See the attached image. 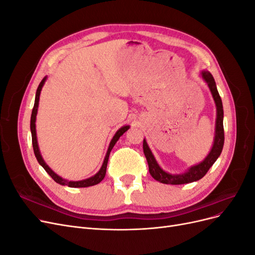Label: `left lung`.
Returning <instances> with one entry per match:
<instances>
[{
	"instance_id": "obj_1",
	"label": "left lung",
	"mask_w": 255,
	"mask_h": 255,
	"mask_svg": "<svg viewBox=\"0 0 255 255\" xmlns=\"http://www.w3.org/2000/svg\"><path fill=\"white\" fill-rule=\"evenodd\" d=\"M202 79L207 83V86L210 88L212 96L214 98V101L216 103V110H217V117H216V128H215V138H214V144L210 153L204 158L203 161L196 165L191 166L186 172L181 174H171L164 171L163 169L159 167L156 159L154 158L148 143L145 139H143V153L149 165V171L150 174L153 176V179L163 183V184H171V185H181V184H187L191 182H196L206 174V172L210 170V168L214 165V163L219 157L220 153L223 148V143H225V130H223V107L222 101L219 96V92L216 87V83L213 78V75L208 71L201 72Z\"/></svg>"
}]
</instances>
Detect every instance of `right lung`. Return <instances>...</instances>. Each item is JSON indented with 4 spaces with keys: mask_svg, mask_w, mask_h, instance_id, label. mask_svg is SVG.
I'll return each instance as SVG.
<instances>
[{
    "mask_svg": "<svg viewBox=\"0 0 255 255\" xmlns=\"http://www.w3.org/2000/svg\"><path fill=\"white\" fill-rule=\"evenodd\" d=\"M45 80H47V76H44L43 80L40 82L39 86H38L37 88V91H36V98H35V104H34V107H33V111H32V116H30V132H32V142H33V149H34V153H35V156L38 160V163H39L45 171H47L50 176L52 177V179L55 181L56 183L60 184V185H67V186L69 187H88V186H94V185H97L99 184L100 182H101L104 176L106 174V168H107V161H109V157H110V153L112 151V149L114 148V145L116 144V142L118 141V139L120 138V136H122L123 134H125L127 130L129 128L128 126H125L122 127L121 128H119L117 130V133L115 134V136L113 137V139L110 143V146H109V150H107V153L105 155V158H104V161L102 164V167L101 169H100L99 172L96 173L94 176L89 177V179H86V180H82V181H67L65 179H63V177H60L59 175H57L55 172H54L52 169L45 164V161L43 160L41 154H40V151H39V146H38V142H37V136H36V116H37V111H38V104H39V97H40V92H41V89H42V86L43 84L45 82Z\"/></svg>",
    "mask_w": 255,
    "mask_h": 255,
    "instance_id": "right-lung-1",
    "label": "right lung"
}]
</instances>
